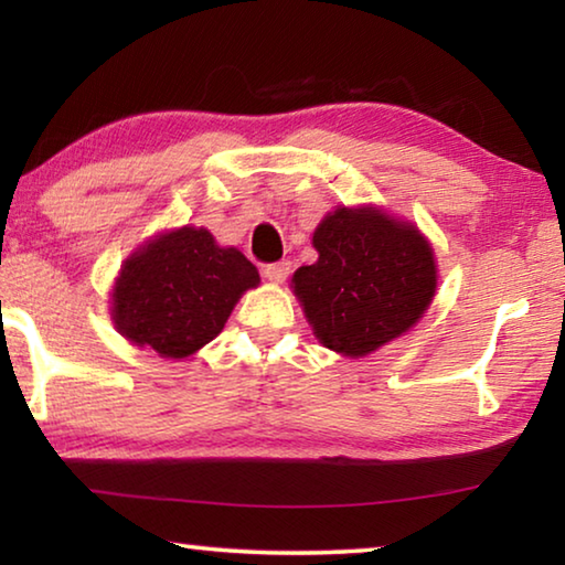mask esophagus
I'll return each mask as SVG.
<instances>
[{
    "instance_id": "esophagus-1",
    "label": "esophagus",
    "mask_w": 565,
    "mask_h": 565,
    "mask_svg": "<svg viewBox=\"0 0 565 565\" xmlns=\"http://www.w3.org/2000/svg\"><path fill=\"white\" fill-rule=\"evenodd\" d=\"M289 274H291V262H276V264L264 266V276L271 284H284L289 279Z\"/></svg>"
}]
</instances>
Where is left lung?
Returning <instances> with one entry per match:
<instances>
[{
	"mask_svg": "<svg viewBox=\"0 0 565 565\" xmlns=\"http://www.w3.org/2000/svg\"><path fill=\"white\" fill-rule=\"evenodd\" d=\"M319 259L291 291L321 347L361 359L404 337L431 306L436 254L420 228L376 204L337 206L311 236Z\"/></svg>",
	"mask_w": 565,
	"mask_h": 565,
	"instance_id": "left-lung-1",
	"label": "left lung"
}]
</instances>
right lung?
<instances>
[{
	"label": "right lung",
	"mask_w": 565,
	"mask_h": 565,
	"mask_svg": "<svg viewBox=\"0 0 565 565\" xmlns=\"http://www.w3.org/2000/svg\"><path fill=\"white\" fill-rule=\"evenodd\" d=\"M259 281L236 246H218L209 228L186 224L134 248L114 279L109 313L131 347L179 361L214 341Z\"/></svg>",
	"instance_id": "1"
}]
</instances>
